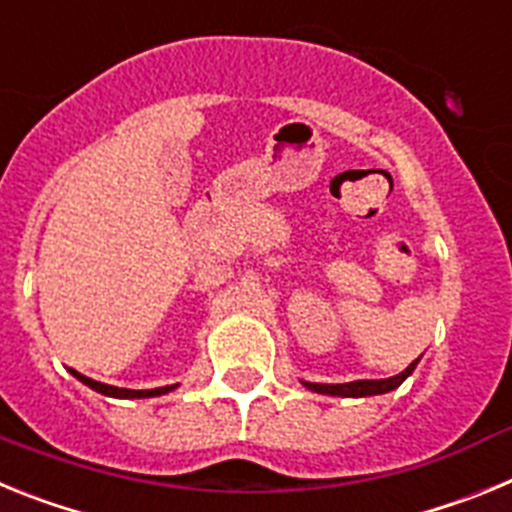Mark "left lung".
Here are the masks:
<instances>
[{
  "instance_id": "1",
  "label": "left lung",
  "mask_w": 512,
  "mask_h": 512,
  "mask_svg": "<svg viewBox=\"0 0 512 512\" xmlns=\"http://www.w3.org/2000/svg\"><path fill=\"white\" fill-rule=\"evenodd\" d=\"M415 364H418V359H415L405 372H400L397 377H390V379H356V382H346V384H318V382H302V384H305L307 390L320 392V395H333V397L384 395V392L397 390V387H400L410 374H413Z\"/></svg>"
}]
</instances>
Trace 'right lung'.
<instances>
[{"label": "right lung", "mask_w": 512, "mask_h": 512, "mask_svg": "<svg viewBox=\"0 0 512 512\" xmlns=\"http://www.w3.org/2000/svg\"><path fill=\"white\" fill-rule=\"evenodd\" d=\"M71 374H74L76 379H79V382H84L87 384V387H92V390H97V392H102V395H107V397H130V400H135V397H158V395H166V392H171L176 387V384H171V387H156V390H122V387H112V384H102V382H94V379H89V377H84V374H79V372H74V369H71Z\"/></svg>", "instance_id": "1"}]
</instances>
